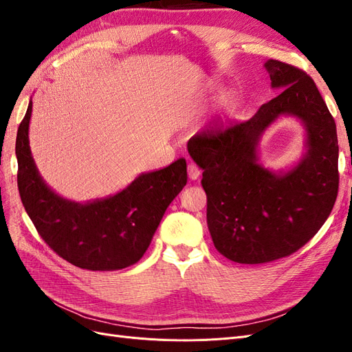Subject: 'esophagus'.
I'll return each instance as SVG.
<instances>
[{"label": "esophagus", "mask_w": 352, "mask_h": 352, "mask_svg": "<svg viewBox=\"0 0 352 352\" xmlns=\"http://www.w3.org/2000/svg\"><path fill=\"white\" fill-rule=\"evenodd\" d=\"M201 175V170L195 163H188V176L190 180H197Z\"/></svg>", "instance_id": "esophagus-1"}]
</instances>
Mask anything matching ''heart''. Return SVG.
Returning <instances> with one entry per match:
<instances>
[{
    "instance_id": "1",
    "label": "heart",
    "mask_w": 352,
    "mask_h": 352,
    "mask_svg": "<svg viewBox=\"0 0 352 352\" xmlns=\"http://www.w3.org/2000/svg\"><path fill=\"white\" fill-rule=\"evenodd\" d=\"M228 109H229V111H233V109H235V105H233V104L230 102V104H229V107H228Z\"/></svg>"
}]
</instances>
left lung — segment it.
Masks as SVG:
<instances>
[{
    "label": "left lung",
    "instance_id": "8db88e82",
    "mask_svg": "<svg viewBox=\"0 0 352 352\" xmlns=\"http://www.w3.org/2000/svg\"><path fill=\"white\" fill-rule=\"evenodd\" d=\"M264 67L279 95L250 120L198 132L188 142L189 155L204 170L211 239L221 255L241 264L274 261L304 247L327 220L339 188L336 123L314 80L279 60ZM282 113L305 123L309 151L291 173L276 175L256 163V145Z\"/></svg>",
    "mask_w": 352,
    "mask_h": 352
}]
</instances>
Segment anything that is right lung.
<instances>
[{
    "label": "right lung",
    "mask_w": 352,
    "mask_h": 352,
    "mask_svg": "<svg viewBox=\"0 0 352 352\" xmlns=\"http://www.w3.org/2000/svg\"><path fill=\"white\" fill-rule=\"evenodd\" d=\"M32 102L16 140L17 186L23 207L48 247L70 264L87 270H120L142 258L164 211L186 185V162L138 176L122 192L78 204L41 179L29 148Z\"/></svg>",
    "instance_id": "1"
}]
</instances>
